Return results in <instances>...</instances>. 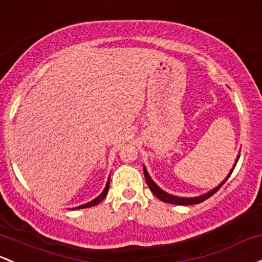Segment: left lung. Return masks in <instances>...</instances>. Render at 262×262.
Wrapping results in <instances>:
<instances>
[{
	"label": "left lung",
	"instance_id": "obj_1",
	"mask_svg": "<svg viewBox=\"0 0 262 262\" xmlns=\"http://www.w3.org/2000/svg\"><path fill=\"white\" fill-rule=\"evenodd\" d=\"M143 170H144V177H145V181H147L148 187H149L150 191L153 192L154 196H157V197L159 198V200L163 201V202L170 203V205H183V206L197 205V203L203 202V201H206V200H207V198H210L211 196H213V194L216 193V192L219 191L220 188H221L222 184H224L225 182L228 180V177H230V176H231V173H232V170H231L230 174L227 176V178H226V180L222 182V183L220 184L219 187H216V188H214V189H212V191L208 192V193L203 194V196H200V197H194V198H183V197H176V196H172V194H168L167 192H164L163 189L159 188V187L157 186V184L154 183L152 180H150L149 174H148V172H147V169H145V168H143Z\"/></svg>",
	"mask_w": 262,
	"mask_h": 262
}]
</instances>
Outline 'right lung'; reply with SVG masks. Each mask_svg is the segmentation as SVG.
I'll return each instance as SVG.
<instances>
[{
  "label": "right lung",
  "instance_id": "1",
  "mask_svg": "<svg viewBox=\"0 0 262 262\" xmlns=\"http://www.w3.org/2000/svg\"><path fill=\"white\" fill-rule=\"evenodd\" d=\"M109 186H110V183H109V181H108V183H106V186H105V189H104V191L101 192L100 196L96 197L95 200H93V201H92V202L86 203V205L79 206V207H76V208H78V210H79V208H88V207H93V206H96V205H98V203H100L101 201H103L104 198H105L106 193H108V191H109Z\"/></svg>",
  "mask_w": 262,
  "mask_h": 262
}]
</instances>
